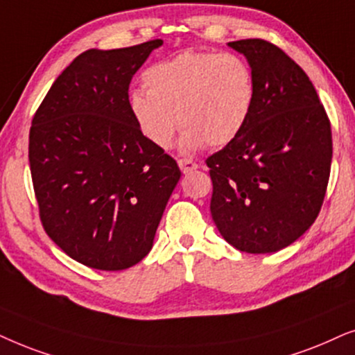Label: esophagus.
Listing matches in <instances>:
<instances>
[{"mask_svg":"<svg viewBox=\"0 0 355 355\" xmlns=\"http://www.w3.org/2000/svg\"><path fill=\"white\" fill-rule=\"evenodd\" d=\"M178 167L182 168L183 173H191L193 170L198 168V164L190 159H180L178 160Z\"/></svg>","mask_w":355,"mask_h":355,"instance_id":"esophagus-1","label":"esophagus"}]
</instances>
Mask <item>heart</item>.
<instances>
[{"label":"heart","instance_id":"b5f03b06","mask_svg":"<svg viewBox=\"0 0 355 355\" xmlns=\"http://www.w3.org/2000/svg\"><path fill=\"white\" fill-rule=\"evenodd\" d=\"M143 84L144 91L128 97L141 135L155 148L170 149L180 123L187 153L232 143L248 123L257 97L250 64L229 51H182L150 64Z\"/></svg>","mask_w":355,"mask_h":355}]
</instances>
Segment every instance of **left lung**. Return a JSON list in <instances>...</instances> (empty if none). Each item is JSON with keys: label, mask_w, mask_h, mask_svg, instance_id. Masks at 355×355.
<instances>
[{"label": "left lung", "mask_w": 355, "mask_h": 355, "mask_svg": "<svg viewBox=\"0 0 355 355\" xmlns=\"http://www.w3.org/2000/svg\"><path fill=\"white\" fill-rule=\"evenodd\" d=\"M254 76L257 97L242 133L206 159L211 216L240 252L294 243L323 205L333 157L331 125L305 71L261 39L229 42Z\"/></svg>", "instance_id": "left-lung-1"}]
</instances>
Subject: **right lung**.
Masks as SVG:
<instances>
[{
    "mask_svg": "<svg viewBox=\"0 0 355 355\" xmlns=\"http://www.w3.org/2000/svg\"><path fill=\"white\" fill-rule=\"evenodd\" d=\"M162 44L76 56L32 120L29 162L42 225L84 266L120 271L139 263L180 180L177 162L141 135L128 108L131 79Z\"/></svg>",
    "mask_w": 355,
    "mask_h": 355,
    "instance_id": "1",
    "label": "right lung"
}]
</instances>
